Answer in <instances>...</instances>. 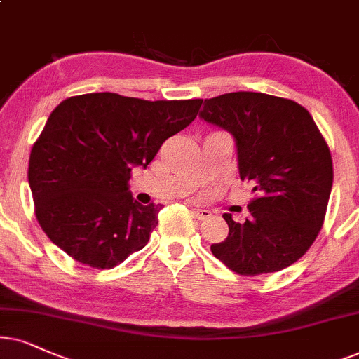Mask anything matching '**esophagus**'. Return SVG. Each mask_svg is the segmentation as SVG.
<instances>
[{
  "label": "esophagus",
  "mask_w": 359,
  "mask_h": 359,
  "mask_svg": "<svg viewBox=\"0 0 359 359\" xmlns=\"http://www.w3.org/2000/svg\"><path fill=\"white\" fill-rule=\"evenodd\" d=\"M192 212L198 220H207L212 217V212L207 210V208H192Z\"/></svg>",
  "instance_id": "esophagus-1"
}]
</instances>
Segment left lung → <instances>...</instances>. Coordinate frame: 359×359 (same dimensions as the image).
<instances>
[{
    "label": "left lung",
    "mask_w": 359,
    "mask_h": 359,
    "mask_svg": "<svg viewBox=\"0 0 359 359\" xmlns=\"http://www.w3.org/2000/svg\"><path fill=\"white\" fill-rule=\"evenodd\" d=\"M198 116L233 135L240 179L257 195L243 224L224 213L229 237L212 245L213 255L247 276L300 260L323 226L333 185L330 147L310 112L290 99L240 90L205 99Z\"/></svg>",
    "instance_id": "8db88e82"
}]
</instances>
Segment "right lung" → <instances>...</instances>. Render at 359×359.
<instances>
[{
  "label": "right lung",
  "mask_w": 359,
  "mask_h": 359,
  "mask_svg": "<svg viewBox=\"0 0 359 359\" xmlns=\"http://www.w3.org/2000/svg\"><path fill=\"white\" fill-rule=\"evenodd\" d=\"M202 99L144 101L114 93L72 96L54 109L29 156L41 229L93 269H112L144 248L161 205H140L130 172L198 114Z\"/></svg>",
  "instance_id": "1"
}]
</instances>
